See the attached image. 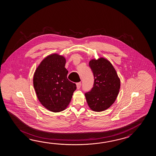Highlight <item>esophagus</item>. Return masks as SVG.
I'll return each instance as SVG.
<instances>
[{
	"instance_id": "34e87169",
	"label": "esophagus",
	"mask_w": 156,
	"mask_h": 156,
	"mask_svg": "<svg viewBox=\"0 0 156 156\" xmlns=\"http://www.w3.org/2000/svg\"><path fill=\"white\" fill-rule=\"evenodd\" d=\"M81 85V83H76V87L77 89H79Z\"/></svg>"
}]
</instances>
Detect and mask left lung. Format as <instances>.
Here are the masks:
<instances>
[{
	"label": "left lung",
	"instance_id": "obj_1",
	"mask_svg": "<svg viewBox=\"0 0 156 156\" xmlns=\"http://www.w3.org/2000/svg\"><path fill=\"white\" fill-rule=\"evenodd\" d=\"M89 66L94 76L91 90L85 94L88 106L93 111L103 112L115 102L120 87V80L109 60L104 57L92 59Z\"/></svg>",
	"mask_w": 156,
	"mask_h": 156
}]
</instances>
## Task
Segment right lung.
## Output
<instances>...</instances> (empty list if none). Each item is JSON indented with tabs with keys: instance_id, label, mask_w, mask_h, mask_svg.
<instances>
[{
	"instance_id": "add662e5",
	"label": "right lung",
	"mask_w": 156,
	"mask_h": 156,
	"mask_svg": "<svg viewBox=\"0 0 156 156\" xmlns=\"http://www.w3.org/2000/svg\"><path fill=\"white\" fill-rule=\"evenodd\" d=\"M65 57L53 53L46 57L33 75L37 97L47 109L57 113L66 109L76 89L75 83L67 78Z\"/></svg>"
}]
</instances>
